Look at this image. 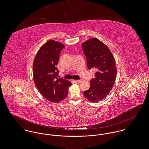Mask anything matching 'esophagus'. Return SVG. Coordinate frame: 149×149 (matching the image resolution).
<instances>
[{
	"label": "esophagus",
	"instance_id": "esophagus-1",
	"mask_svg": "<svg viewBox=\"0 0 149 149\" xmlns=\"http://www.w3.org/2000/svg\"><path fill=\"white\" fill-rule=\"evenodd\" d=\"M74 81H75L76 83H80L81 80H75Z\"/></svg>",
	"mask_w": 149,
	"mask_h": 149
}]
</instances>
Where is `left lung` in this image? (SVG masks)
<instances>
[{
  "mask_svg": "<svg viewBox=\"0 0 149 149\" xmlns=\"http://www.w3.org/2000/svg\"><path fill=\"white\" fill-rule=\"evenodd\" d=\"M81 47L88 69L96 71L95 78L89 81L91 87L84 91V96L89 101L96 102L105 98L114 86L116 62L109 48L97 38L88 40L82 43Z\"/></svg>",
  "mask_w": 149,
  "mask_h": 149,
  "instance_id": "1",
  "label": "left lung"
}]
</instances>
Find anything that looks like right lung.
Here are the masks:
<instances>
[{
    "mask_svg": "<svg viewBox=\"0 0 149 149\" xmlns=\"http://www.w3.org/2000/svg\"><path fill=\"white\" fill-rule=\"evenodd\" d=\"M65 45L51 40L46 42L36 53L33 63V78L40 93L48 100L58 102L68 94L70 81L58 76L57 65L60 53Z\"/></svg>",
    "mask_w": 149,
    "mask_h": 149,
    "instance_id": "1",
    "label": "right lung"
}]
</instances>
